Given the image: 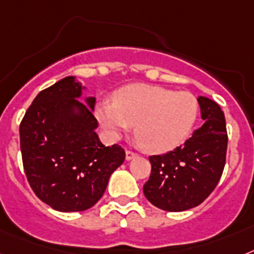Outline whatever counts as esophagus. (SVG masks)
Instances as JSON below:
<instances>
[{
    "instance_id": "esophagus-1",
    "label": "esophagus",
    "mask_w": 254,
    "mask_h": 254,
    "mask_svg": "<svg viewBox=\"0 0 254 254\" xmlns=\"http://www.w3.org/2000/svg\"><path fill=\"white\" fill-rule=\"evenodd\" d=\"M125 156H127V160H131L137 156V152H134V151H130V150H127V152H125Z\"/></svg>"
}]
</instances>
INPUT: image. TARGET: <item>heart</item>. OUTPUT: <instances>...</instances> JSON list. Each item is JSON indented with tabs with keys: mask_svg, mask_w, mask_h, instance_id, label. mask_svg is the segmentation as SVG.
I'll list each match as a JSON object with an SVG mask.
<instances>
[{
	"mask_svg": "<svg viewBox=\"0 0 254 254\" xmlns=\"http://www.w3.org/2000/svg\"><path fill=\"white\" fill-rule=\"evenodd\" d=\"M199 116V103L186 91L148 85L125 86L114 103L98 106L97 117L111 139L135 125V134L150 152L173 150L186 139Z\"/></svg>",
	"mask_w": 254,
	"mask_h": 254,
	"instance_id": "b5f03b06",
	"label": "heart"
}]
</instances>
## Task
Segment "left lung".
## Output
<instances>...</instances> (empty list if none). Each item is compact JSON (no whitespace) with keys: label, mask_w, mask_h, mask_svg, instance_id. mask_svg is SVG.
Wrapping results in <instances>:
<instances>
[{"label":"left lung","mask_w":254,"mask_h":254,"mask_svg":"<svg viewBox=\"0 0 254 254\" xmlns=\"http://www.w3.org/2000/svg\"><path fill=\"white\" fill-rule=\"evenodd\" d=\"M197 102L203 125L173 151L150 156L151 176L143 193L152 205L168 212H182L203 203L218 185L225 168V115L209 98L199 97Z\"/></svg>","instance_id":"1"}]
</instances>
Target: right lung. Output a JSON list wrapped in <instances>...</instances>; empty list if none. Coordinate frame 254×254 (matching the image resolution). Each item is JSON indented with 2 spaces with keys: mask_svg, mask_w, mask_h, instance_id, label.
<instances>
[{
  "mask_svg": "<svg viewBox=\"0 0 254 254\" xmlns=\"http://www.w3.org/2000/svg\"><path fill=\"white\" fill-rule=\"evenodd\" d=\"M82 87L68 76L40 91L23 117V167L40 200L59 212H81L103 196L111 174L125 160L119 144L106 147L95 129V98L77 99Z\"/></svg>",
  "mask_w": 254,
  "mask_h": 254,
  "instance_id": "obj_1",
  "label": "right lung"
}]
</instances>
